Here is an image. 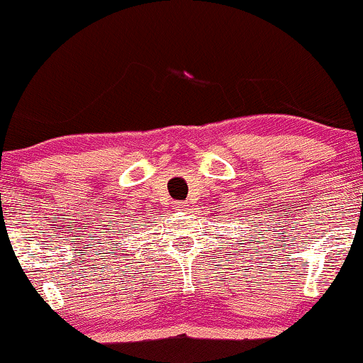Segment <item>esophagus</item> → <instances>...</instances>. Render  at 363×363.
<instances>
[{
	"mask_svg": "<svg viewBox=\"0 0 363 363\" xmlns=\"http://www.w3.org/2000/svg\"><path fill=\"white\" fill-rule=\"evenodd\" d=\"M177 208L181 209V211H187V209H189V204H187V203H181V204H177Z\"/></svg>",
	"mask_w": 363,
	"mask_h": 363,
	"instance_id": "34e87169",
	"label": "esophagus"
}]
</instances>
